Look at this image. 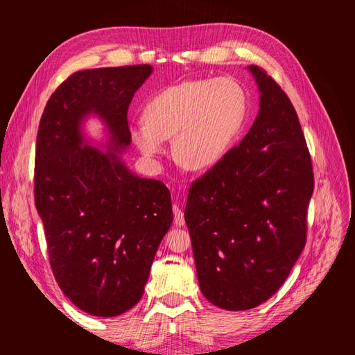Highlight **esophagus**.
<instances>
[{
  "label": "esophagus",
  "mask_w": 355,
  "mask_h": 355,
  "mask_svg": "<svg viewBox=\"0 0 355 355\" xmlns=\"http://www.w3.org/2000/svg\"><path fill=\"white\" fill-rule=\"evenodd\" d=\"M173 224L178 225V227L184 225V214H183V210L177 206V202L173 205Z\"/></svg>",
  "instance_id": "esophagus-1"
}]
</instances>
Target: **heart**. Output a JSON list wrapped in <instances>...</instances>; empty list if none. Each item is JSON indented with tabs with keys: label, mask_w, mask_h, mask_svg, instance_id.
I'll return each instance as SVG.
<instances>
[{
	"label": "heart",
	"mask_w": 355,
	"mask_h": 355,
	"mask_svg": "<svg viewBox=\"0 0 355 355\" xmlns=\"http://www.w3.org/2000/svg\"><path fill=\"white\" fill-rule=\"evenodd\" d=\"M243 85L232 78L184 80L154 94L143 111L145 122L130 128L140 153L155 160L172 139L175 160L191 171L214 168L229 154L247 119Z\"/></svg>",
	"instance_id": "heart-1"
}]
</instances>
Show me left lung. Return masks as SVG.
I'll return each mask as SVG.
<instances>
[{
  "label": "left lung",
  "instance_id": "left-lung-1",
  "mask_svg": "<svg viewBox=\"0 0 355 355\" xmlns=\"http://www.w3.org/2000/svg\"><path fill=\"white\" fill-rule=\"evenodd\" d=\"M248 71L258 116L239 145L191 186L184 209L200 288L227 311L250 310L281 288L305 247L314 189L288 96L259 67Z\"/></svg>",
  "mask_w": 355,
  "mask_h": 355
}]
</instances>
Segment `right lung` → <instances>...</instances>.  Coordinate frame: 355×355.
I'll use <instances>...</instances> for the list:
<instances>
[{"label": "right lung", "mask_w": 355, "mask_h": 355, "mask_svg": "<svg viewBox=\"0 0 355 355\" xmlns=\"http://www.w3.org/2000/svg\"><path fill=\"white\" fill-rule=\"evenodd\" d=\"M150 73V65H131L71 74L37 130L35 205L53 275L79 310L97 318L123 314L141 299L173 218L168 187L122 158L131 145L128 107ZM89 116L105 126L101 146L83 131Z\"/></svg>", "instance_id": "right-lung-1"}]
</instances>
